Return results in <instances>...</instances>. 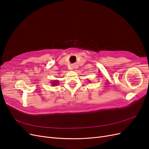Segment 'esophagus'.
<instances>
[{"label": "esophagus", "instance_id": "34e87169", "mask_svg": "<svg viewBox=\"0 0 149 149\" xmlns=\"http://www.w3.org/2000/svg\"><path fill=\"white\" fill-rule=\"evenodd\" d=\"M73 67H74V66H71V68H73Z\"/></svg>", "mask_w": 149, "mask_h": 149}]
</instances>
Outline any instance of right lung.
<instances>
[{
	"mask_svg": "<svg viewBox=\"0 0 149 149\" xmlns=\"http://www.w3.org/2000/svg\"><path fill=\"white\" fill-rule=\"evenodd\" d=\"M52 83V85L53 86H56L57 85V83H58V81H55V80H53V82Z\"/></svg>",
	"mask_w": 149,
	"mask_h": 149,
	"instance_id": "1",
	"label": "right lung"
}]
</instances>
